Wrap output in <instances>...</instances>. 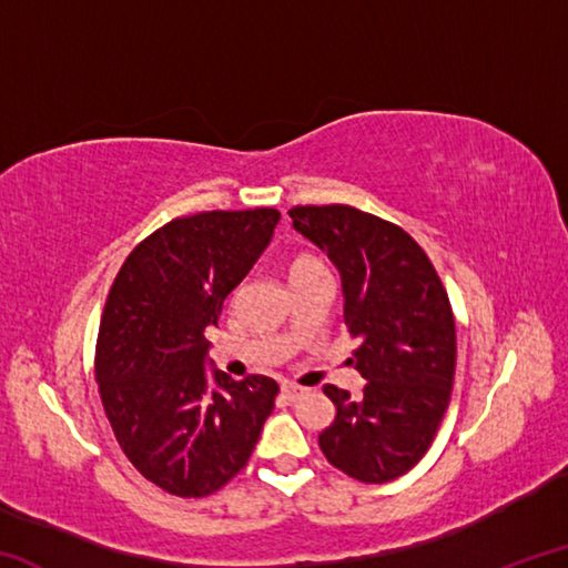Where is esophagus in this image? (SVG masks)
Listing matches in <instances>:
<instances>
[{
  "label": "esophagus",
  "instance_id": "obj_1",
  "mask_svg": "<svg viewBox=\"0 0 568 568\" xmlns=\"http://www.w3.org/2000/svg\"><path fill=\"white\" fill-rule=\"evenodd\" d=\"M281 390H283V396H285L287 400H301L303 396H307L305 388H297V386H293V383H285V386H283Z\"/></svg>",
  "mask_w": 568,
  "mask_h": 568
}]
</instances>
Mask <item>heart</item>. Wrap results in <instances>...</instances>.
I'll return each instance as SVG.
<instances>
[{"instance_id":"obj_1","label":"heart","mask_w":568,"mask_h":568,"mask_svg":"<svg viewBox=\"0 0 568 568\" xmlns=\"http://www.w3.org/2000/svg\"><path fill=\"white\" fill-rule=\"evenodd\" d=\"M313 267H321V263L315 261V257H307V255H301L295 257V261L291 263V273L287 275H295V273H305V271H313Z\"/></svg>"}]
</instances>
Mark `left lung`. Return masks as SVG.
<instances>
[{
  "mask_svg": "<svg viewBox=\"0 0 568 568\" xmlns=\"http://www.w3.org/2000/svg\"><path fill=\"white\" fill-rule=\"evenodd\" d=\"M293 227L341 275L343 321L361 338V398L325 386L335 420L318 436L335 468L386 484L418 464L448 408L456 323L428 255L406 230L348 205L293 207Z\"/></svg>",
  "mask_w": 568,
  "mask_h": 568,
  "instance_id": "left-lung-1",
  "label": "left lung"
}]
</instances>
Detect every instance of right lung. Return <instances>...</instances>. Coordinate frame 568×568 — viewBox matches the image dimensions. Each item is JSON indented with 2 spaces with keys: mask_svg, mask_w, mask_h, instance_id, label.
I'll list each match as a JSON object with an SVG mask.
<instances>
[{
  "mask_svg": "<svg viewBox=\"0 0 568 568\" xmlns=\"http://www.w3.org/2000/svg\"><path fill=\"white\" fill-rule=\"evenodd\" d=\"M273 207L178 217L132 250L98 338V386L114 438L162 491L200 498L240 474L273 413L277 383L233 381L205 328L271 245Z\"/></svg>",
  "mask_w": 568,
  "mask_h": 568,
  "instance_id": "obj_1",
  "label": "right lung"
}]
</instances>
